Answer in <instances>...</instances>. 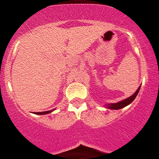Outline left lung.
I'll return each instance as SVG.
<instances>
[{
    "instance_id": "8db88e82",
    "label": "left lung",
    "mask_w": 159,
    "mask_h": 159,
    "mask_svg": "<svg viewBox=\"0 0 159 159\" xmlns=\"http://www.w3.org/2000/svg\"><path fill=\"white\" fill-rule=\"evenodd\" d=\"M140 89V86L138 88V89L137 91H136L134 93L132 96H130L129 98H126V99L121 101L120 102H117V103H115V104H107V108H110L112 109V110H119V109L123 108V107H126L127 105H129V104H131V102L134 100V98H136V96H137L138 93Z\"/></svg>"
}]
</instances>
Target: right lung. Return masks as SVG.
<instances>
[{
    "mask_svg": "<svg viewBox=\"0 0 159 159\" xmlns=\"http://www.w3.org/2000/svg\"><path fill=\"white\" fill-rule=\"evenodd\" d=\"M53 110H49V111H45V112H34L35 114L37 115H45V114H49V113L52 112Z\"/></svg>",
    "mask_w": 159,
    "mask_h": 159,
    "instance_id": "right-lung-1",
    "label": "right lung"
}]
</instances>
